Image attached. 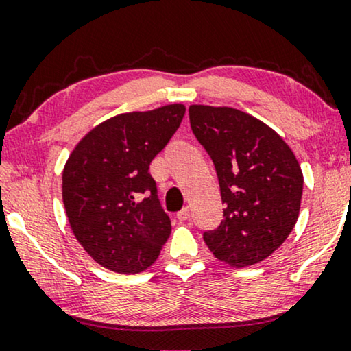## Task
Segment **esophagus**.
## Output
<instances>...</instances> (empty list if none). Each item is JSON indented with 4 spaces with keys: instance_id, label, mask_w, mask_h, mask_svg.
<instances>
[{
    "instance_id": "esophagus-1",
    "label": "esophagus",
    "mask_w": 351,
    "mask_h": 351,
    "mask_svg": "<svg viewBox=\"0 0 351 351\" xmlns=\"http://www.w3.org/2000/svg\"><path fill=\"white\" fill-rule=\"evenodd\" d=\"M189 217H190V208H184L180 213H177V220H180V222H185V220H189Z\"/></svg>"
}]
</instances>
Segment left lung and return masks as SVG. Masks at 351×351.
Here are the masks:
<instances>
[{
	"mask_svg": "<svg viewBox=\"0 0 351 351\" xmlns=\"http://www.w3.org/2000/svg\"><path fill=\"white\" fill-rule=\"evenodd\" d=\"M191 131L214 162L223 220L203 234L219 261L249 267L270 257L299 219L304 174L270 126L232 107L190 105Z\"/></svg>",
	"mask_w": 351,
	"mask_h": 351,
	"instance_id": "8db88e82",
	"label": "left lung"
}]
</instances>
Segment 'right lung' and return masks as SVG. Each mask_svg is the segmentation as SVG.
<instances>
[{
    "label": "right lung",
    "mask_w": 351,
    "mask_h": 351,
    "mask_svg": "<svg viewBox=\"0 0 351 351\" xmlns=\"http://www.w3.org/2000/svg\"><path fill=\"white\" fill-rule=\"evenodd\" d=\"M184 114L182 104L117 114L90 129L65 162L62 199L70 227L107 270H147L169 238L171 220L148 167Z\"/></svg>",
    "instance_id": "1"
}]
</instances>
